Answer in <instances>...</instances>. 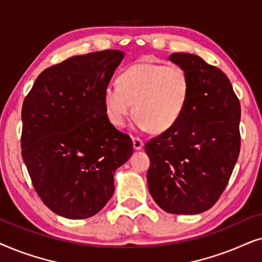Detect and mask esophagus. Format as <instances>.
Returning <instances> with one entry per match:
<instances>
[{
    "label": "esophagus",
    "instance_id": "obj_1",
    "mask_svg": "<svg viewBox=\"0 0 262 262\" xmlns=\"http://www.w3.org/2000/svg\"><path fill=\"white\" fill-rule=\"evenodd\" d=\"M142 146H144V141H142L140 138L133 137V147H134V149H137V151H138V149H141Z\"/></svg>",
    "mask_w": 262,
    "mask_h": 262
}]
</instances>
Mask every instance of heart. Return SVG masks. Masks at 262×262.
Returning <instances> with one entry per match:
<instances>
[{"label":"heart","mask_w":262,"mask_h":262,"mask_svg":"<svg viewBox=\"0 0 262 262\" xmlns=\"http://www.w3.org/2000/svg\"><path fill=\"white\" fill-rule=\"evenodd\" d=\"M190 80L179 66L140 62L120 75L117 86L104 92L106 116L115 127H123L132 114V104L140 129L162 133L182 116L189 99Z\"/></svg>","instance_id":"obj_1"}]
</instances>
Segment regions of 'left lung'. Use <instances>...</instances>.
Wrapping results in <instances>:
<instances>
[{
    "label": "left lung",
    "mask_w": 262,
    "mask_h": 262,
    "mask_svg": "<svg viewBox=\"0 0 262 262\" xmlns=\"http://www.w3.org/2000/svg\"><path fill=\"white\" fill-rule=\"evenodd\" d=\"M169 58L189 76V99L176 124L145 144L148 190L165 212L198 214L229 183L241 148V105L219 68L186 52Z\"/></svg>",
    "instance_id": "left-lung-1"
}]
</instances>
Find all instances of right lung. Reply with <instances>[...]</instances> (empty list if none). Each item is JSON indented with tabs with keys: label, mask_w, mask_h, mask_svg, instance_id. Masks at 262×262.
I'll return each mask as SVG.
<instances>
[{
	"label": "right lung",
	"mask_w": 262,
	"mask_h": 262,
	"mask_svg": "<svg viewBox=\"0 0 262 262\" xmlns=\"http://www.w3.org/2000/svg\"><path fill=\"white\" fill-rule=\"evenodd\" d=\"M124 54L73 56L44 69L23 104L21 155L38 196L69 219L95 215L133 142L110 123L104 92Z\"/></svg>",
	"instance_id": "1"
}]
</instances>
